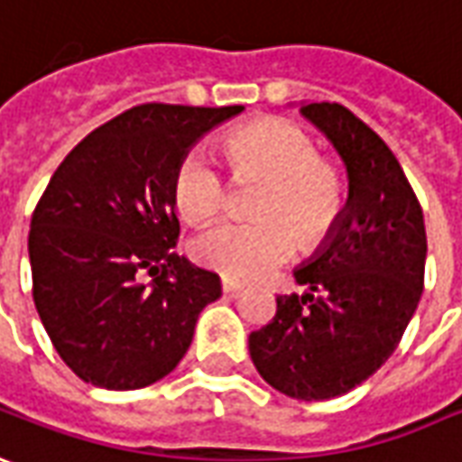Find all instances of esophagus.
I'll return each mask as SVG.
<instances>
[{"mask_svg":"<svg viewBox=\"0 0 462 462\" xmlns=\"http://www.w3.org/2000/svg\"><path fill=\"white\" fill-rule=\"evenodd\" d=\"M221 290H224L226 295H238V292H241V290H244V284H238V282H234V280H221Z\"/></svg>","mask_w":462,"mask_h":462,"instance_id":"obj_1","label":"esophagus"}]
</instances>
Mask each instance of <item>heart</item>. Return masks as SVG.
I'll return each mask as SVG.
<instances>
[{
    "mask_svg": "<svg viewBox=\"0 0 462 462\" xmlns=\"http://www.w3.org/2000/svg\"><path fill=\"white\" fill-rule=\"evenodd\" d=\"M234 178H259L256 221H224L193 238L198 264L231 280H259L282 267L295 249H315L343 221L348 180L338 165L320 157L310 134L284 119H256L224 139ZM221 170L200 150L182 154L172 175L175 208L190 224H208L226 206Z\"/></svg>",
    "mask_w": 462,
    "mask_h": 462,
    "instance_id": "1",
    "label": "heart"
}]
</instances>
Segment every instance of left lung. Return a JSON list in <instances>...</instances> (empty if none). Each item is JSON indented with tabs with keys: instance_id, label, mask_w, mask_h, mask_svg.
<instances>
[{
	"instance_id": "8db88e82",
	"label": "left lung",
	"mask_w": 462,
	"mask_h": 462,
	"mask_svg": "<svg viewBox=\"0 0 462 462\" xmlns=\"http://www.w3.org/2000/svg\"><path fill=\"white\" fill-rule=\"evenodd\" d=\"M300 111L343 157L348 208L318 256L295 269L310 292L277 297L249 354L269 386L320 402L366 382L397 351L425 287L427 234L404 170L368 124L328 101Z\"/></svg>"
}]
</instances>
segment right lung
<instances>
[{
	"mask_svg": "<svg viewBox=\"0 0 462 462\" xmlns=\"http://www.w3.org/2000/svg\"><path fill=\"white\" fill-rule=\"evenodd\" d=\"M244 106L129 108L68 152L30 224L32 300L58 356L101 389L160 382L190 348L218 274L175 254L172 175Z\"/></svg>",
	"mask_w": 462,
	"mask_h": 462,
	"instance_id": "1",
	"label": "right lung"
}]
</instances>
